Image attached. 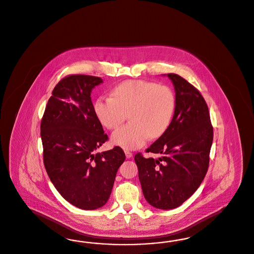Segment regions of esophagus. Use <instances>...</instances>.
Here are the masks:
<instances>
[{
    "mask_svg": "<svg viewBox=\"0 0 254 254\" xmlns=\"http://www.w3.org/2000/svg\"><path fill=\"white\" fill-rule=\"evenodd\" d=\"M125 154H126V157H127V158H132L131 152H129V151H125Z\"/></svg>",
    "mask_w": 254,
    "mask_h": 254,
    "instance_id": "1",
    "label": "esophagus"
}]
</instances>
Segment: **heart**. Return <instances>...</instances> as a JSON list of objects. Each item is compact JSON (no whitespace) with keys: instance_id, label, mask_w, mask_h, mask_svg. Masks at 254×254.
Returning <instances> with one entry per match:
<instances>
[{"instance_id":"1","label":"heart","mask_w":254,"mask_h":254,"mask_svg":"<svg viewBox=\"0 0 254 254\" xmlns=\"http://www.w3.org/2000/svg\"><path fill=\"white\" fill-rule=\"evenodd\" d=\"M111 97H98L94 113L99 123L108 129H115L127 114L131 123L114 132L112 142L124 149L142 146L149 137L158 139L169 128L175 109V96L166 85L134 79L116 85Z\"/></svg>"}]
</instances>
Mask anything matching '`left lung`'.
Listing matches in <instances>:
<instances>
[{
  "label": "left lung",
  "instance_id": "8db88e82",
  "mask_svg": "<svg viewBox=\"0 0 254 254\" xmlns=\"http://www.w3.org/2000/svg\"><path fill=\"white\" fill-rule=\"evenodd\" d=\"M175 91L174 117L167 131L147 153L160 158L135 162L144 198L158 209H173L187 201L200 187L209 165L213 127L208 107L201 93L177 74H167Z\"/></svg>",
  "mask_w": 254,
  "mask_h": 254
}]
</instances>
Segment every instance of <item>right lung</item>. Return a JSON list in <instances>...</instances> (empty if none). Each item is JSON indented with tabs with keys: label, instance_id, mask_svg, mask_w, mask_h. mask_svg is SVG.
<instances>
[{
	"label": "right lung",
	"instance_id": "obj_1",
	"mask_svg": "<svg viewBox=\"0 0 254 254\" xmlns=\"http://www.w3.org/2000/svg\"><path fill=\"white\" fill-rule=\"evenodd\" d=\"M102 81L88 75L62 79L53 89L40 126L47 174L62 196L80 209L105 204L126 158L119 146L96 152L108 136L94 113L91 92Z\"/></svg>",
	"mask_w": 254,
	"mask_h": 254
}]
</instances>
